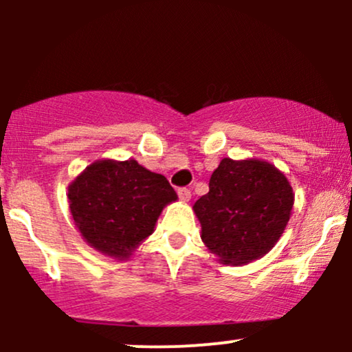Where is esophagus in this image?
<instances>
[{
    "label": "esophagus",
    "instance_id": "1",
    "mask_svg": "<svg viewBox=\"0 0 352 352\" xmlns=\"http://www.w3.org/2000/svg\"><path fill=\"white\" fill-rule=\"evenodd\" d=\"M177 193H179V199L182 201H188L190 199H192V192H190V190L185 188V187L177 190Z\"/></svg>",
    "mask_w": 352,
    "mask_h": 352
}]
</instances>
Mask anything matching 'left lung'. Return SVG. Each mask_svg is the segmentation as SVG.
I'll return each instance as SVG.
<instances>
[{"instance_id": "obj_1", "label": "left lung", "mask_w": 352, "mask_h": 352, "mask_svg": "<svg viewBox=\"0 0 352 352\" xmlns=\"http://www.w3.org/2000/svg\"><path fill=\"white\" fill-rule=\"evenodd\" d=\"M208 188L193 210L210 252L233 266L265 256L292 217L294 193L285 173L263 160L223 159Z\"/></svg>"}]
</instances>
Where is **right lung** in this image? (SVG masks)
Segmentation results:
<instances>
[{"label":"right lung","instance_id":"right-lung-1","mask_svg":"<svg viewBox=\"0 0 352 352\" xmlns=\"http://www.w3.org/2000/svg\"><path fill=\"white\" fill-rule=\"evenodd\" d=\"M69 208L76 227L92 248L127 260L148 235L175 190L160 173L137 160H98L69 185Z\"/></svg>","mask_w":352,"mask_h":352}]
</instances>
